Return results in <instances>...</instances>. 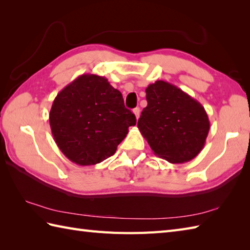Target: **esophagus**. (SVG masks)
<instances>
[{"mask_svg": "<svg viewBox=\"0 0 250 250\" xmlns=\"http://www.w3.org/2000/svg\"><path fill=\"white\" fill-rule=\"evenodd\" d=\"M133 114L135 115L136 119H139V118H140V114H141V110H140V108H139V107H135V108L133 109Z\"/></svg>", "mask_w": 250, "mask_h": 250, "instance_id": "1", "label": "esophagus"}]
</instances>
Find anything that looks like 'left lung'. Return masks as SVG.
Listing matches in <instances>:
<instances>
[{
	"instance_id": "8db88e82",
	"label": "left lung",
	"mask_w": 250,
	"mask_h": 250,
	"mask_svg": "<svg viewBox=\"0 0 250 250\" xmlns=\"http://www.w3.org/2000/svg\"><path fill=\"white\" fill-rule=\"evenodd\" d=\"M146 100L137 128L153 153L171 163H185L198 156L210 126L201 103L163 81L146 88Z\"/></svg>"
}]
</instances>
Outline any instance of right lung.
Wrapping results in <instances>:
<instances>
[{
	"instance_id": "obj_1",
	"label": "right lung",
	"mask_w": 250,
	"mask_h": 250,
	"mask_svg": "<svg viewBox=\"0 0 250 250\" xmlns=\"http://www.w3.org/2000/svg\"><path fill=\"white\" fill-rule=\"evenodd\" d=\"M49 124L63 155L84 167L113 156L136 118L107 79L83 74L57 94Z\"/></svg>"
}]
</instances>
